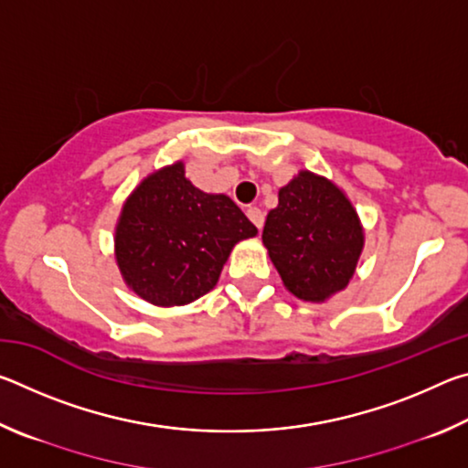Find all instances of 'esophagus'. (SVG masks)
Listing matches in <instances>:
<instances>
[{
    "label": "esophagus",
    "mask_w": 468,
    "mask_h": 468,
    "mask_svg": "<svg viewBox=\"0 0 468 468\" xmlns=\"http://www.w3.org/2000/svg\"><path fill=\"white\" fill-rule=\"evenodd\" d=\"M248 218L251 220L253 225H256L258 229L264 227V212L258 208V206H250L248 208Z\"/></svg>",
    "instance_id": "obj_1"
}]
</instances>
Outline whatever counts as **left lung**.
<instances>
[{"label":"left lung","mask_w":468,"mask_h":468,"mask_svg":"<svg viewBox=\"0 0 468 468\" xmlns=\"http://www.w3.org/2000/svg\"><path fill=\"white\" fill-rule=\"evenodd\" d=\"M262 241L289 292L320 303L353 279L366 237L343 189L312 171H299L281 187Z\"/></svg>","instance_id":"obj_1"}]
</instances>
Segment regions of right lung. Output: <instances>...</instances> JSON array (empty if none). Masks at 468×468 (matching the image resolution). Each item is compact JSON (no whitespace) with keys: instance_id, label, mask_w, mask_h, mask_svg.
Segmentation results:
<instances>
[{"instance_id":"add662e5","label":"right lung","mask_w":468,"mask_h":468,"mask_svg":"<svg viewBox=\"0 0 468 468\" xmlns=\"http://www.w3.org/2000/svg\"><path fill=\"white\" fill-rule=\"evenodd\" d=\"M258 229L225 194H206L184 163L148 176L125 200L115 258L128 287L148 303H192L215 284L235 243Z\"/></svg>"}]
</instances>
